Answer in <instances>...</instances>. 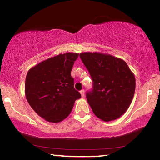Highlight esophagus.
Here are the masks:
<instances>
[{
  "mask_svg": "<svg viewBox=\"0 0 160 160\" xmlns=\"http://www.w3.org/2000/svg\"><path fill=\"white\" fill-rule=\"evenodd\" d=\"M80 92V94H81V97H84V96H85V91L82 90H81Z\"/></svg>",
  "mask_w": 160,
  "mask_h": 160,
  "instance_id": "obj_1",
  "label": "esophagus"
}]
</instances>
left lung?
Instances as JSON below:
<instances>
[{"mask_svg": "<svg viewBox=\"0 0 160 160\" xmlns=\"http://www.w3.org/2000/svg\"><path fill=\"white\" fill-rule=\"evenodd\" d=\"M80 57L93 81L86 97L94 113L106 122L120 118L133 98L134 74L125 61L110 54L83 52Z\"/></svg>", "mask_w": 160, "mask_h": 160, "instance_id": "left-lung-1", "label": "left lung"}]
</instances>
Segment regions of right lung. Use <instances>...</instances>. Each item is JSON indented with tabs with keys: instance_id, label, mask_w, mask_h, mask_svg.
Returning <instances> with one entry per match:
<instances>
[{
	"instance_id": "obj_1",
	"label": "right lung",
	"mask_w": 160,
	"mask_h": 160,
	"mask_svg": "<svg viewBox=\"0 0 160 160\" xmlns=\"http://www.w3.org/2000/svg\"><path fill=\"white\" fill-rule=\"evenodd\" d=\"M78 56V53L70 52L58 54L37 64L27 74V100L34 112L48 122L64 120L81 97L75 90L70 73Z\"/></svg>"
}]
</instances>
